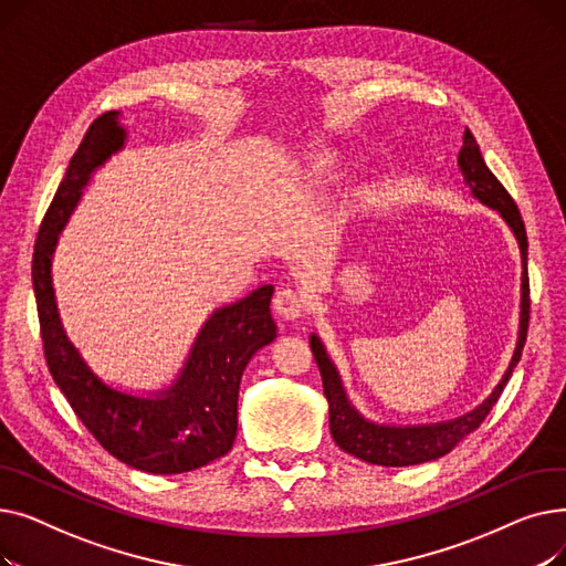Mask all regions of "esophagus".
I'll return each instance as SVG.
<instances>
[{"label":"esophagus","mask_w":566,"mask_h":566,"mask_svg":"<svg viewBox=\"0 0 566 566\" xmlns=\"http://www.w3.org/2000/svg\"><path fill=\"white\" fill-rule=\"evenodd\" d=\"M273 307L277 312V316L286 318V321H293L305 314V307H307V301L301 289L295 286H280L275 291V298H273Z\"/></svg>","instance_id":"34e87169"}]
</instances>
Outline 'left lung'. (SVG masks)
<instances>
[{"label": "left lung", "instance_id": "1", "mask_svg": "<svg viewBox=\"0 0 566 566\" xmlns=\"http://www.w3.org/2000/svg\"><path fill=\"white\" fill-rule=\"evenodd\" d=\"M459 167L463 174L465 186H470L472 195L486 206L495 208V211L507 220L512 227L518 248H521V259H523V284H521V331H518V344L514 350L512 365L500 380L493 395L472 412L463 415V418H457L452 422H442V424H424V427H382L365 420L363 415L355 410L346 392L342 388L339 374L335 365L331 363L328 353H325L323 344L318 342L316 335H312V353L314 360L318 365L321 378H323V395L331 403V433L339 448L353 457H358L367 463L374 465H388V468H401V465H415V463H424L440 459L442 454H448L459 440H463L470 431L478 429L495 401L500 399L504 385L512 378L514 367L521 360V353L525 346L527 337V323H530V277H527V233L525 224L521 218V211L512 195L504 190V186L497 181L495 174L486 167L482 154H480V144L474 139V135L465 128L463 133V146L459 151Z\"/></svg>", "mask_w": 566, "mask_h": 566}]
</instances>
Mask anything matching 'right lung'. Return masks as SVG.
Here are the masks:
<instances>
[{
    "label": "right lung",
    "instance_id": "right-lung-1",
    "mask_svg": "<svg viewBox=\"0 0 566 566\" xmlns=\"http://www.w3.org/2000/svg\"><path fill=\"white\" fill-rule=\"evenodd\" d=\"M116 112L88 126L41 222L32 259L41 339L48 369L82 424L103 448L130 468L154 474L197 470L224 457L238 429V385L252 355L275 339L273 286L218 310L201 328L186 369L158 397H133L105 385L84 365L56 314L50 261L59 231L88 176L124 146Z\"/></svg>",
    "mask_w": 566,
    "mask_h": 566
}]
</instances>
